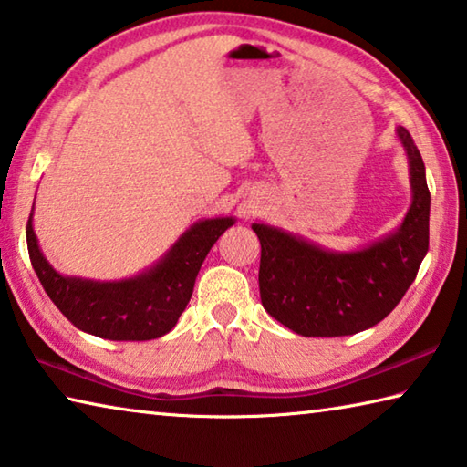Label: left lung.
<instances>
[{
	"instance_id": "obj_1",
	"label": "left lung",
	"mask_w": 467,
	"mask_h": 467,
	"mask_svg": "<svg viewBox=\"0 0 467 467\" xmlns=\"http://www.w3.org/2000/svg\"><path fill=\"white\" fill-rule=\"evenodd\" d=\"M412 203L393 233L357 251H331L300 234L253 223L259 243V295L275 321L306 337L352 336L389 315L429 251L431 193L422 156L406 128Z\"/></svg>"
}]
</instances>
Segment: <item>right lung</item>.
<instances>
[{
    "label": "right lung",
    "mask_w": 467,
    "mask_h": 467,
    "mask_svg": "<svg viewBox=\"0 0 467 467\" xmlns=\"http://www.w3.org/2000/svg\"><path fill=\"white\" fill-rule=\"evenodd\" d=\"M33 212L26 224L28 255L45 292L78 329L117 342H144L169 334L193 295L197 272L212 244L234 224L233 216L197 220L148 270L133 278L99 282L63 275L47 262L33 228Z\"/></svg>",
    "instance_id": "add662e5"
}]
</instances>
